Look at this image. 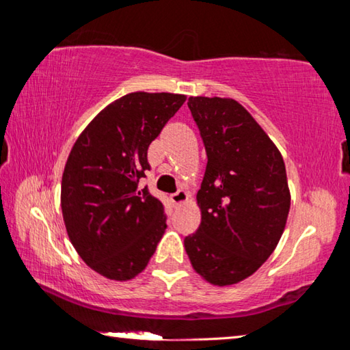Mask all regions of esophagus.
<instances>
[{
	"mask_svg": "<svg viewBox=\"0 0 350 350\" xmlns=\"http://www.w3.org/2000/svg\"><path fill=\"white\" fill-rule=\"evenodd\" d=\"M170 199H171V202H173L174 205H180V204L187 202V200H188V193L185 191V189H179V191H177V193L171 194Z\"/></svg>",
	"mask_w": 350,
	"mask_h": 350,
	"instance_id": "esophagus-1",
	"label": "esophagus"
}]
</instances>
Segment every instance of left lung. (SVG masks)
I'll use <instances>...</instances> for the list:
<instances>
[{"mask_svg":"<svg viewBox=\"0 0 350 350\" xmlns=\"http://www.w3.org/2000/svg\"><path fill=\"white\" fill-rule=\"evenodd\" d=\"M188 108L208 162L196 196L202 221L183 245L206 282L232 286L252 276L281 239L290 210L286 165L236 100L189 97Z\"/></svg>","mask_w":350,"mask_h":350,"instance_id":"left-lung-1","label":"left lung"}]
</instances>
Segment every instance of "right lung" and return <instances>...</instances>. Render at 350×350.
Returning <instances> with one entry per match:
<instances>
[{"mask_svg":"<svg viewBox=\"0 0 350 350\" xmlns=\"http://www.w3.org/2000/svg\"><path fill=\"white\" fill-rule=\"evenodd\" d=\"M187 97L131 92L92 118L69 152L62 179V211L80 258L108 280L144 270L167 228L163 205L140 188L150 170L151 142Z\"/></svg>","mask_w":350,"mask_h":350,"instance_id":"right-lung-1","label":"right lung"}]
</instances>
